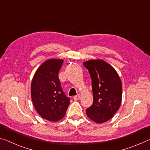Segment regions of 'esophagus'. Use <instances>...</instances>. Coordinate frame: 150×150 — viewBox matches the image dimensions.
Wrapping results in <instances>:
<instances>
[{
    "mask_svg": "<svg viewBox=\"0 0 150 150\" xmlns=\"http://www.w3.org/2000/svg\"><path fill=\"white\" fill-rule=\"evenodd\" d=\"M80 96L79 94H78L76 96H74V100H78L80 99Z\"/></svg>",
    "mask_w": 150,
    "mask_h": 150,
    "instance_id": "obj_1",
    "label": "esophagus"
}]
</instances>
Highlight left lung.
<instances>
[{
    "label": "left lung",
    "mask_w": 150,
    "mask_h": 150,
    "mask_svg": "<svg viewBox=\"0 0 150 150\" xmlns=\"http://www.w3.org/2000/svg\"><path fill=\"white\" fill-rule=\"evenodd\" d=\"M83 64L91 77L94 99L86 112L94 122L104 123L114 116L121 104V80L114 68L104 60H91Z\"/></svg>",
    "instance_id": "1"
}]
</instances>
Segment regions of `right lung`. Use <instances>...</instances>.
<instances>
[{
  "mask_svg": "<svg viewBox=\"0 0 150 150\" xmlns=\"http://www.w3.org/2000/svg\"><path fill=\"white\" fill-rule=\"evenodd\" d=\"M64 60L50 59L36 70L31 84V98L40 116L50 122L60 120L65 116L70 98L63 92L58 72Z\"/></svg>",
  "mask_w": 150,
  "mask_h": 150,
  "instance_id": "1",
  "label": "right lung"
}]
</instances>
